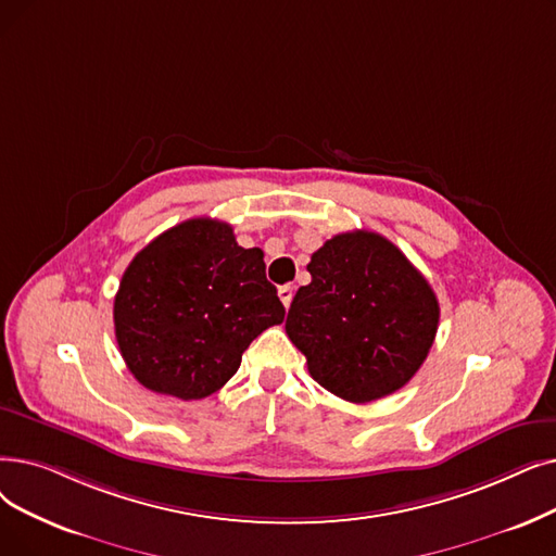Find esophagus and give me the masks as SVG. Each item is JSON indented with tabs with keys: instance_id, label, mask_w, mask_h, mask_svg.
Wrapping results in <instances>:
<instances>
[{
	"instance_id": "34e87169",
	"label": "esophagus",
	"mask_w": 556,
	"mask_h": 556,
	"mask_svg": "<svg viewBox=\"0 0 556 556\" xmlns=\"http://www.w3.org/2000/svg\"><path fill=\"white\" fill-rule=\"evenodd\" d=\"M279 300L283 302V306L288 308L291 306V302H293V286H279Z\"/></svg>"
}]
</instances>
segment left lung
Wrapping results in <instances>:
<instances>
[{"label": "left lung", "instance_id": "left-lung-1", "mask_svg": "<svg viewBox=\"0 0 556 556\" xmlns=\"http://www.w3.org/2000/svg\"><path fill=\"white\" fill-rule=\"evenodd\" d=\"M311 283L293 298L286 333L323 389L354 404L400 391L439 329L429 281L389 238L338 233L313 252Z\"/></svg>", "mask_w": 556, "mask_h": 556}]
</instances>
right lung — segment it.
<instances>
[{
  "label": "right lung",
  "mask_w": 556,
  "mask_h": 556,
  "mask_svg": "<svg viewBox=\"0 0 556 556\" xmlns=\"http://www.w3.org/2000/svg\"><path fill=\"white\" fill-rule=\"evenodd\" d=\"M283 313L263 252L240 248L231 225L213 218L156 236L129 263L113 302L115 341L131 375L186 402L220 391Z\"/></svg>",
  "instance_id": "right-lung-1"
}]
</instances>
